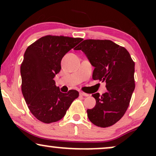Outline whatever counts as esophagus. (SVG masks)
Returning <instances> with one entry per match:
<instances>
[{
	"label": "esophagus",
	"mask_w": 156,
	"mask_h": 156,
	"mask_svg": "<svg viewBox=\"0 0 156 156\" xmlns=\"http://www.w3.org/2000/svg\"><path fill=\"white\" fill-rule=\"evenodd\" d=\"M80 96H84V97H88L89 96V94H87V93H84V92H80Z\"/></svg>",
	"instance_id": "esophagus-1"
}]
</instances>
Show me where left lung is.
Wrapping results in <instances>:
<instances>
[{"instance_id":"left-lung-1","label":"left lung","mask_w":156,"mask_h":156,"mask_svg":"<svg viewBox=\"0 0 156 156\" xmlns=\"http://www.w3.org/2000/svg\"><path fill=\"white\" fill-rule=\"evenodd\" d=\"M76 50H81L94 67L93 79L106 82L107 92L92 94L96 105L87 110L88 118L96 126H112L129 106L135 89V63L124 47L108 39H86Z\"/></svg>"}]
</instances>
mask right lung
Instances as JSON below:
<instances>
[{
    "mask_svg": "<svg viewBox=\"0 0 156 156\" xmlns=\"http://www.w3.org/2000/svg\"><path fill=\"white\" fill-rule=\"evenodd\" d=\"M82 40L47 35L27 48L20 66L21 89L28 108L38 120L48 124L60 120L79 96L73 89L60 92L53 78L60 72L64 55Z\"/></svg>",
    "mask_w": 156,
    "mask_h": 156,
    "instance_id": "right-lung-1",
    "label": "right lung"
}]
</instances>
